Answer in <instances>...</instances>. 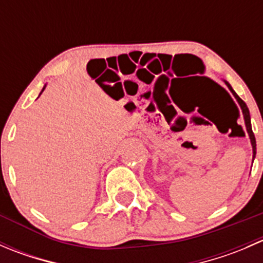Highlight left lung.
I'll return each mask as SVG.
<instances>
[{
	"label": "left lung",
	"mask_w": 263,
	"mask_h": 263,
	"mask_svg": "<svg viewBox=\"0 0 263 263\" xmlns=\"http://www.w3.org/2000/svg\"><path fill=\"white\" fill-rule=\"evenodd\" d=\"M225 84H227V85H228V87H229V89L232 90L233 95H234L235 99H237V100H238V103H239L240 108H242L243 116H245V121H246L247 131H248V134H249V139H251V142H252V147H253V158H254V156H256V137H254L253 131H252V126H251V117H249V110H248V108H247L246 103L243 102V100L240 99V98L238 97L237 94H235V91H234V90L232 89V87H230V85L228 84V82H225Z\"/></svg>",
	"instance_id": "8db88e82"
}]
</instances>
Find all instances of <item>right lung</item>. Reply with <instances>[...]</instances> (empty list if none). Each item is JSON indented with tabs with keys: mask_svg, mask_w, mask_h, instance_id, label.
Returning <instances> with one entry per match:
<instances>
[{
	"mask_svg": "<svg viewBox=\"0 0 263 263\" xmlns=\"http://www.w3.org/2000/svg\"><path fill=\"white\" fill-rule=\"evenodd\" d=\"M43 90H44V87H43ZM43 90H42V91H43Z\"/></svg>",
	"mask_w": 263,
	"mask_h": 263,
	"instance_id": "1",
	"label": "right lung"
}]
</instances>
